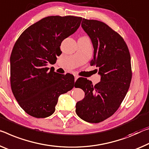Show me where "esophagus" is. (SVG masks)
I'll return each instance as SVG.
<instances>
[{
    "instance_id": "obj_1",
    "label": "esophagus",
    "mask_w": 149,
    "mask_h": 149,
    "mask_svg": "<svg viewBox=\"0 0 149 149\" xmlns=\"http://www.w3.org/2000/svg\"><path fill=\"white\" fill-rule=\"evenodd\" d=\"M79 76H78V75H74V81H77V80L78 79H79Z\"/></svg>"
}]
</instances>
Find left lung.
Instances as JSON below:
<instances>
[{"label": "left lung", "instance_id": "8db88e82", "mask_svg": "<svg viewBox=\"0 0 149 149\" xmlns=\"http://www.w3.org/2000/svg\"><path fill=\"white\" fill-rule=\"evenodd\" d=\"M81 26L93 45L91 65L98 67L101 77L95 85L83 79L81 88L85 95L76 104V113L84 121L98 123L113 115L127 95L132 79L130 55L122 36L107 24L83 19Z\"/></svg>", "mask_w": 149, "mask_h": 149}]
</instances>
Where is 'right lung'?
<instances>
[{"mask_svg":"<svg viewBox=\"0 0 149 149\" xmlns=\"http://www.w3.org/2000/svg\"><path fill=\"white\" fill-rule=\"evenodd\" d=\"M81 17L51 16L28 27L10 55V84L16 100L27 114L46 118L55 111L59 96L74 87L72 75L47 67L60 56L61 42L77 31Z\"/></svg>","mask_w":149,"mask_h":149,"instance_id":"right-lung-1","label":"right lung"}]
</instances>
